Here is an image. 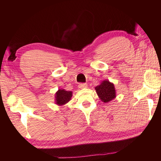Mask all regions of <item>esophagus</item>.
<instances>
[{
  "label": "esophagus",
  "mask_w": 161,
  "mask_h": 161,
  "mask_svg": "<svg viewBox=\"0 0 161 161\" xmlns=\"http://www.w3.org/2000/svg\"><path fill=\"white\" fill-rule=\"evenodd\" d=\"M79 86L80 89H85L87 87V85L86 83H81V84H79Z\"/></svg>",
  "instance_id": "34e87169"
}]
</instances>
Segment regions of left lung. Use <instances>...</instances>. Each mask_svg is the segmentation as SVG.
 <instances>
[{
	"label": "left lung",
	"instance_id": "8db88e82",
	"mask_svg": "<svg viewBox=\"0 0 161 161\" xmlns=\"http://www.w3.org/2000/svg\"><path fill=\"white\" fill-rule=\"evenodd\" d=\"M95 89L99 98L103 103H109L116 97L115 86L108 80H103Z\"/></svg>",
	"mask_w": 161,
	"mask_h": 161
}]
</instances>
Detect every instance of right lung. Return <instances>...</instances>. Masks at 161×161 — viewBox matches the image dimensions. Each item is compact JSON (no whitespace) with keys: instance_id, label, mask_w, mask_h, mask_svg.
Masks as SVG:
<instances>
[{"instance_id":"obj_1","label":"right lung","mask_w":161,"mask_h":161,"mask_svg":"<svg viewBox=\"0 0 161 161\" xmlns=\"http://www.w3.org/2000/svg\"><path fill=\"white\" fill-rule=\"evenodd\" d=\"M72 96V91H68L62 89H58L55 93V103L59 106L64 105L71 100Z\"/></svg>"}]
</instances>
